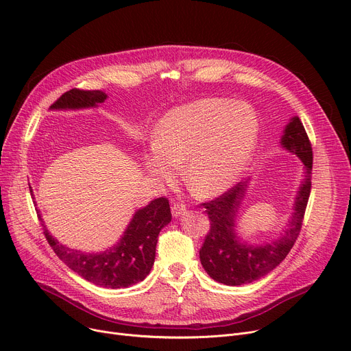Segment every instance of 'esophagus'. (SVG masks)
I'll use <instances>...</instances> for the list:
<instances>
[{
	"label": "esophagus",
	"instance_id": "34e87169",
	"mask_svg": "<svg viewBox=\"0 0 351 351\" xmlns=\"http://www.w3.org/2000/svg\"><path fill=\"white\" fill-rule=\"evenodd\" d=\"M185 212H186L185 205H182V204H175V205L172 206V216H173V217H178V216L183 215Z\"/></svg>",
	"mask_w": 351,
	"mask_h": 351
}]
</instances>
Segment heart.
I'll use <instances>...</instances> for the list:
<instances>
[{"mask_svg": "<svg viewBox=\"0 0 351 351\" xmlns=\"http://www.w3.org/2000/svg\"><path fill=\"white\" fill-rule=\"evenodd\" d=\"M259 122L245 104L205 98L171 109L154 132L155 151L143 162L154 178L172 182L185 161L189 189L200 197L223 193L241 179L253 156Z\"/></svg>", "mask_w": 351, "mask_h": 351, "instance_id": "b5f03b06", "label": "heart"}]
</instances>
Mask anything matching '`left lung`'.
Here are the masks:
<instances>
[{
	"mask_svg": "<svg viewBox=\"0 0 351 351\" xmlns=\"http://www.w3.org/2000/svg\"><path fill=\"white\" fill-rule=\"evenodd\" d=\"M280 146L300 159L304 179L294 197L287 229L278 239L257 245L243 241L236 232L237 213L247 193L250 178L239 182L209 204H204L210 220V230L199 252L200 263L219 283L242 286L263 278L285 261L300 233L311 188L313 152L299 117H293L285 126Z\"/></svg>",
	"mask_w": 351,
	"mask_h": 351,
	"instance_id": "1",
	"label": "left lung"
}]
</instances>
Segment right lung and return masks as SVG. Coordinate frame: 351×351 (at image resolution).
<instances>
[{
    "label": "right lung",
    "instance_id": "1",
    "mask_svg": "<svg viewBox=\"0 0 351 351\" xmlns=\"http://www.w3.org/2000/svg\"><path fill=\"white\" fill-rule=\"evenodd\" d=\"M106 98L108 95L102 90H82L75 88L65 92L49 109L75 110L97 108ZM29 191L32 192V189ZM36 213L41 219L44 234L55 254L81 278L106 289L134 286L151 273L159 232L172 220L168 199H154L135 212L117 245L104 252L86 253L60 243L47 229L40 210H36Z\"/></svg>",
    "mask_w": 351,
    "mask_h": 351
}]
</instances>
